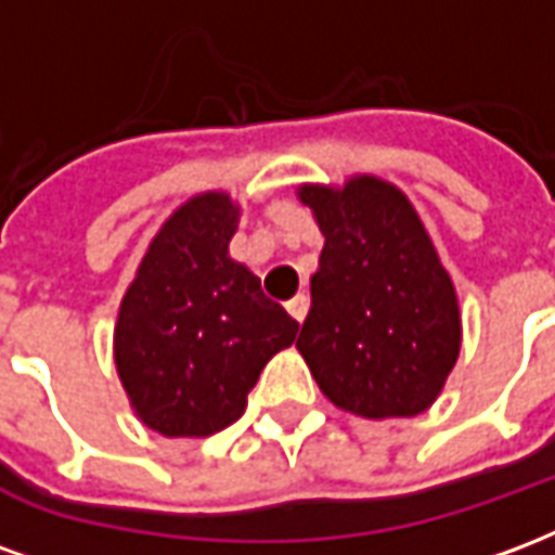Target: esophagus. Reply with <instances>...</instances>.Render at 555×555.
Wrapping results in <instances>:
<instances>
[{
	"label": "esophagus",
	"instance_id": "1",
	"mask_svg": "<svg viewBox=\"0 0 555 555\" xmlns=\"http://www.w3.org/2000/svg\"><path fill=\"white\" fill-rule=\"evenodd\" d=\"M285 309H288V314L294 318V321H297V324H302V321H306V314H309V300H306L302 294H297V297H294V300H291Z\"/></svg>",
	"mask_w": 555,
	"mask_h": 555
}]
</instances>
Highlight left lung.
<instances>
[{"label": "left lung", "instance_id": "8db88e82", "mask_svg": "<svg viewBox=\"0 0 555 555\" xmlns=\"http://www.w3.org/2000/svg\"><path fill=\"white\" fill-rule=\"evenodd\" d=\"M297 195L324 234L297 338L321 392L365 418L425 413L461 353V309L416 207L377 175Z\"/></svg>", "mask_w": 555, "mask_h": 555}]
</instances>
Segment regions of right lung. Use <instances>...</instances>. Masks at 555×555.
Here are the masks:
<instances>
[{
  "label": "right lung",
  "mask_w": 555,
  "mask_h": 555,
  "mask_svg": "<svg viewBox=\"0 0 555 555\" xmlns=\"http://www.w3.org/2000/svg\"><path fill=\"white\" fill-rule=\"evenodd\" d=\"M241 205L222 190L171 214L127 285L115 321V369L130 408L163 437H210L300 324L267 300L261 279L229 255Z\"/></svg>",
  "instance_id": "obj_1"
}]
</instances>
